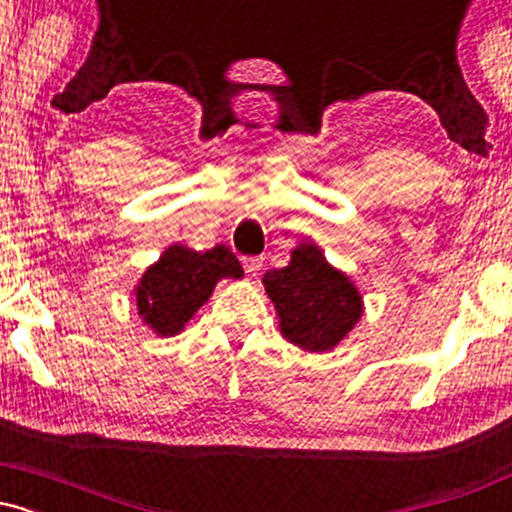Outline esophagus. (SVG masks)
<instances>
[{
  "mask_svg": "<svg viewBox=\"0 0 512 512\" xmlns=\"http://www.w3.org/2000/svg\"><path fill=\"white\" fill-rule=\"evenodd\" d=\"M243 267H245V272H248V276H257L262 269V260L260 257H245Z\"/></svg>",
  "mask_w": 512,
  "mask_h": 512,
  "instance_id": "obj_1",
  "label": "esophagus"
}]
</instances>
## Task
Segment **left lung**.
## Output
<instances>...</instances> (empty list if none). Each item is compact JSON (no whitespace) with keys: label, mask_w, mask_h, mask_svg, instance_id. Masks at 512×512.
Here are the masks:
<instances>
[{"label":"left lung","mask_w":512,"mask_h":512,"mask_svg":"<svg viewBox=\"0 0 512 512\" xmlns=\"http://www.w3.org/2000/svg\"><path fill=\"white\" fill-rule=\"evenodd\" d=\"M284 339L310 354L332 351L363 315V296L313 243H298L286 267L262 276Z\"/></svg>","instance_id":"1"}]
</instances>
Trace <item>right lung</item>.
I'll use <instances>...</instances> for the list:
<instances>
[{"label": "right lung", "mask_w": 512, "mask_h": 512, "mask_svg": "<svg viewBox=\"0 0 512 512\" xmlns=\"http://www.w3.org/2000/svg\"><path fill=\"white\" fill-rule=\"evenodd\" d=\"M221 279H243V267L226 245L202 252L173 243L134 286V305L151 332L175 337Z\"/></svg>", "instance_id": "add662e5"}]
</instances>
